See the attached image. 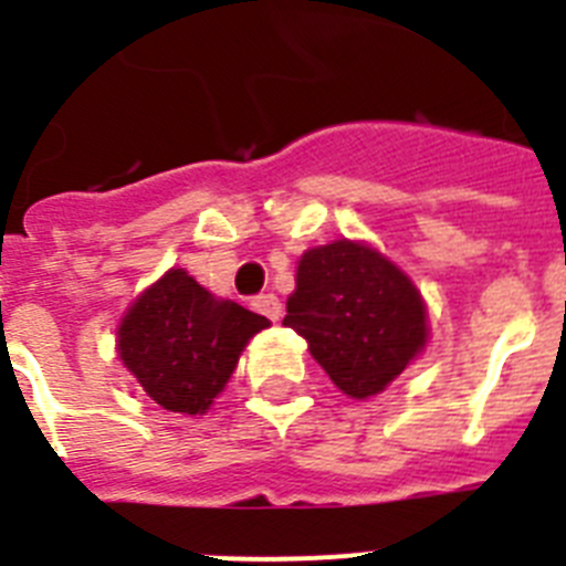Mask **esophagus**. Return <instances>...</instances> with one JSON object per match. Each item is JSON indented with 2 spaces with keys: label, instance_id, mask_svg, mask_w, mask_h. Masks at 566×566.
I'll list each match as a JSON object with an SVG mask.
<instances>
[{
  "label": "esophagus",
  "instance_id": "1",
  "mask_svg": "<svg viewBox=\"0 0 566 566\" xmlns=\"http://www.w3.org/2000/svg\"><path fill=\"white\" fill-rule=\"evenodd\" d=\"M252 306H254V312L263 314V317H269V319H274V323L283 317V303H280L274 294H260V297L252 300Z\"/></svg>",
  "mask_w": 566,
  "mask_h": 566
}]
</instances>
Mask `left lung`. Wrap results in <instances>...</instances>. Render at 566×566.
<instances>
[{
  "label": "left lung",
  "instance_id": "obj_1",
  "mask_svg": "<svg viewBox=\"0 0 566 566\" xmlns=\"http://www.w3.org/2000/svg\"><path fill=\"white\" fill-rule=\"evenodd\" d=\"M283 326L308 343L345 397L382 394L428 345V306L413 280L365 240L339 238L297 260Z\"/></svg>",
  "mask_w": 566,
  "mask_h": 566
}]
</instances>
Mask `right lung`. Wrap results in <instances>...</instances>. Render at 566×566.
<instances>
[{
	"mask_svg": "<svg viewBox=\"0 0 566 566\" xmlns=\"http://www.w3.org/2000/svg\"><path fill=\"white\" fill-rule=\"evenodd\" d=\"M269 326L172 266L129 303L115 352L164 411L198 417L227 388L249 339Z\"/></svg>",
	"mask_w": 566,
	"mask_h": 566,
	"instance_id": "1",
	"label": "right lung"
}]
</instances>
